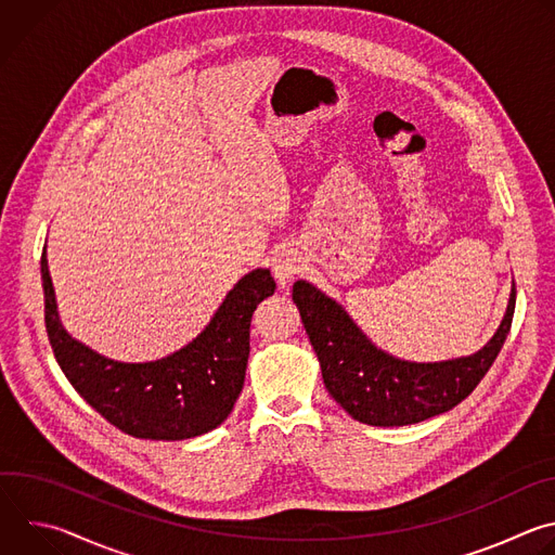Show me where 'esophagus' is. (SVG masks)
<instances>
[{
	"label": "esophagus",
	"mask_w": 555,
	"mask_h": 555,
	"mask_svg": "<svg viewBox=\"0 0 555 555\" xmlns=\"http://www.w3.org/2000/svg\"><path fill=\"white\" fill-rule=\"evenodd\" d=\"M300 270H302V261L294 250L281 253L272 266V274L279 281V285H287Z\"/></svg>",
	"instance_id": "1"
}]
</instances>
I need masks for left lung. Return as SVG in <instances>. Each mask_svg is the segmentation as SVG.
I'll list each match as a JSON object with an SVG mask.
<instances>
[{
	"label": "left lung",
	"mask_w": 555,
	"mask_h": 555,
	"mask_svg": "<svg viewBox=\"0 0 555 555\" xmlns=\"http://www.w3.org/2000/svg\"><path fill=\"white\" fill-rule=\"evenodd\" d=\"M292 300L319 356L332 398L360 424L411 426L452 411L494 364L514 319L516 287L494 336L472 356L411 362L375 347L340 302L307 281H296Z\"/></svg>",
	"instance_id": "left-lung-1"
}]
</instances>
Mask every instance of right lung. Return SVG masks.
Segmentation results:
<instances>
[{"mask_svg":"<svg viewBox=\"0 0 555 555\" xmlns=\"http://www.w3.org/2000/svg\"><path fill=\"white\" fill-rule=\"evenodd\" d=\"M46 332L76 392L118 430L153 441H182L221 426L240 398L250 356V321L276 283L268 268L244 274L210 323L182 349L151 362L112 360L63 327L43 248Z\"/></svg>","mask_w":555,"mask_h":555,"instance_id":"1","label":"right lung"}]
</instances>
